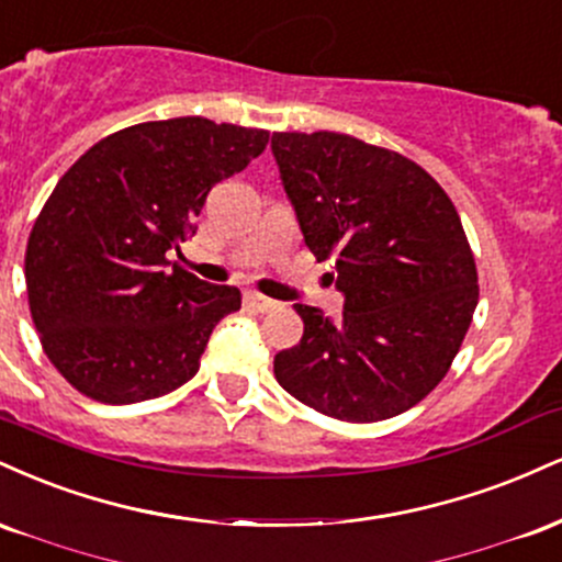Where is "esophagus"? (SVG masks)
<instances>
[{"label": "esophagus", "instance_id": "1", "mask_svg": "<svg viewBox=\"0 0 562 562\" xmlns=\"http://www.w3.org/2000/svg\"><path fill=\"white\" fill-rule=\"evenodd\" d=\"M279 302L268 300V296L257 294V292H244V307L252 310V313H270V310H276Z\"/></svg>", "mask_w": 562, "mask_h": 562}]
</instances>
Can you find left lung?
Returning <instances> with one entry per match:
<instances>
[{"label": "left lung", "instance_id": "8db88e82", "mask_svg": "<svg viewBox=\"0 0 562 562\" xmlns=\"http://www.w3.org/2000/svg\"><path fill=\"white\" fill-rule=\"evenodd\" d=\"M305 244L336 257L341 323L294 305L300 345L276 355L279 384L349 424L411 411L450 371L479 302L471 244L447 191L411 157L334 131L273 134Z\"/></svg>", "mask_w": 562, "mask_h": 562}]
</instances>
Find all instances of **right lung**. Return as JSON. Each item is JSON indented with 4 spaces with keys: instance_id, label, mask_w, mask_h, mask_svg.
<instances>
[{
    "instance_id": "obj_1",
    "label": "right lung",
    "mask_w": 562,
    "mask_h": 562,
    "mask_svg": "<svg viewBox=\"0 0 562 562\" xmlns=\"http://www.w3.org/2000/svg\"><path fill=\"white\" fill-rule=\"evenodd\" d=\"M262 128L170 117L86 149L57 181L25 247L33 326L52 366L104 405L173 392L200 371L217 321L241 307L170 266L210 189L262 155Z\"/></svg>"
}]
</instances>
